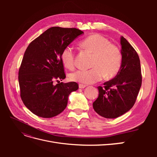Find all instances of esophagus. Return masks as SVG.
<instances>
[{
	"label": "esophagus",
	"mask_w": 157,
	"mask_h": 157,
	"mask_svg": "<svg viewBox=\"0 0 157 157\" xmlns=\"http://www.w3.org/2000/svg\"><path fill=\"white\" fill-rule=\"evenodd\" d=\"M78 87H79V88H80V89H82V88H84L85 87H86V85L82 84H79Z\"/></svg>",
	"instance_id": "34e87169"
}]
</instances>
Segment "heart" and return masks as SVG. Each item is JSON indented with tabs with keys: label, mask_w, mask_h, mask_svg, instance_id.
<instances>
[{
	"label": "heart",
	"mask_w": 157,
	"mask_h": 157,
	"mask_svg": "<svg viewBox=\"0 0 157 157\" xmlns=\"http://www.w3.org/2000/svg\"><path fill=\"white\" fill-rule=\"evenodd\" d=\"M81 45L94 54L93 67L88 70L79 69L71 73V80L89 84L99 81L105 76L109 78L118 73L122 65V53L118 46L99 35L89 36L82 41ZM61 60L66 68L74 67L75 55L72 47L66 46L63 50Z\"/></svg>",
	"instance_id": "obj_1"
}]
</instances>
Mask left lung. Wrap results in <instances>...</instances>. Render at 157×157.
Returning <instances> with one entry per match:
<instances>
[{"label": "left lung", "instance_id": "8db88e82", "mask_svg": "<svg viewBox=\"0 0 157 157\" xmlns=\"http://www.w3.org/2000/svg\"><path fill=\"white\" fill-rule=\"evenodd\" d=\"M122 65L113 79L99 86V95L93 103L98 115L106 118H115L134 106L141 86L142 77L139 56L122 36L121 37Z\"/></svg>", "mask_w": 157, "mask_h": 157}]
</instances>
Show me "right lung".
<instances>
[{
	"instance_id": "obj_1",
	"label": "right lung",
	"mask_w": 157,
	"mask_h": 157,
	"mask_svg": "<svg viewBox=\"0 0 157 157\" xmlns=\"http://www.w3.org/2000/svg\"><path fill=\"white\" fill-rule=\"evenodd\" d=\"M83 33L76 28L53 27L28 46L18 80L22 101L33 114L42 118L57 116L67 107L69 94L78 90L75 82H53L65 78L61 52Z\"/></svg>"
}]
</instances>
